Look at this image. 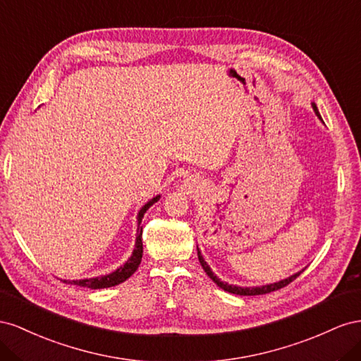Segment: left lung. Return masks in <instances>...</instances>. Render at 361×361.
<instances>
[{"instance_id":"1","label":"left lung","mask_w":361,"mask_h":361,"mask_svg":"<svg viewBox=\"0 0 361 361\" xmlns=\"http://www.w3.org/2000/svg\"><path fill=\"white\" fill-rule=\"evenodd\" d=\"M312 107H313V110H314V113H316V116L322 121V118H321V113H319V110H317V107H316V104L314 102H312ZM197 250H198V260H200V263H201V266H202V269H204V272L207 274L212 280H213V283H216L218 284L222 290H225V292H228V293H234V295H240V296H254V295H264V293H271V292H275V290H278V289H283L284 286H287L289 283H292L296 276H300V274L304 271H300V272H296V274H293V275H290V276H287V278H284V280H281V281H276V283H272V284H264V286H255V287H240V286H234V284H228V283H225V281H222L221 278H218L214 275V272L210 269V266L207 264V262L204 260V257L201 255V251H200V248L197 246Z\"/></svg>"}]
</instances>
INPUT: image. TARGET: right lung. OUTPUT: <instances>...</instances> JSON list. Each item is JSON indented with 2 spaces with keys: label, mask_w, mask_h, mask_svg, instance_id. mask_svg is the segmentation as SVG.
Returning a JSON list of instances; mask_svg holds the SVG:
<instances>
[{
  "label": "right lung",
  "mask_w": 361,
  "mask_h": 361,
  "mask_svg": "<svg viewBox=\"0 0 361 361\" xmlns=\"http://www.w3.org/2000/svg\"><path fill=\"white\" fill-rule=\"evenodd\" d=\"M159 200H160V195H157V197H154L152 200H149L139 210V213H137V234H136L135 250H133L130 259L122 266H119L116 271H113L107 275H99V276H95V278H85V280H72V281L61 280V281L66 283V284H75V286H80V287H89V289H107V287L118 286L126 280H128V278L137 271V267H139L140 260H142V254H143L142 225H140L142 218H143V214L147 213V210L151 207V205L156 204Z\"/></svg>",
  "instance_id": "obj_1"
}]
</instances>
